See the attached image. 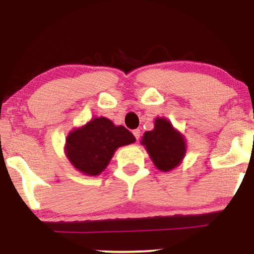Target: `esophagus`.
I'll list each match as a JSON object with an SVG mask.
<instances>
[{
    "mask_svg": "<svg viewBox=\"0 0 254 254\" xmlns=\"http://www.w3.org/2000/svg\"><path fill=\"white\" fill-rule=\"evenodd\" d=\"M133 134H134L135 138H136V140H138V138H140V136H141V130L140 129H134L133 130Z\"/></svg>",
    "mask_w": 254,
    "mask_h": 254,
    "instance_id": "34e87169",
    "label": "esophagus"
}]
</instances>
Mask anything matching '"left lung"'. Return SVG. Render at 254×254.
I'll return each instance as SVG.
<instances>
[{"label": "left lung", "mask_w": 254, "mask_h": 254, "mask_svg": "<svg viewBox=\"0 0 254 254\" xmlns=\"http://www.w3.org/2000/svg\"><path fill=\"white\" fill-rule=\"evenodd\" d=\"M141 143L156 168L163 172L171 171L178 166L186 154L185 138L165 118L155 120V128L145 131Z\"/></svg>", "instance_id": "8db88e82"}]
</instances>
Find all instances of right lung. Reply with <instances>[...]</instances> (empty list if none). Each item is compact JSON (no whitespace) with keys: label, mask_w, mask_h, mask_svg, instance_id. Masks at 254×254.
I'll return each mask as SVG.
<instances>
[{"label":"right lung","mask_w":254,"mask_h":254,"mask_svg":"<svg viewBox=\"0 0 254 254\" xmlns=\"http://www.w3.org/2000/svg\"><path fill=\"white\" fill-rule=\"evenodd\" d=\"M136 138L124 126H116L107 118L90 120L68 134L65 156L75 169L86 176H98L109 165L119 147L134 143Z\"/></svg>","instance_id":"right-lung-1"}]
</instances>
